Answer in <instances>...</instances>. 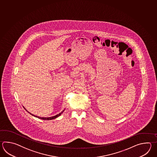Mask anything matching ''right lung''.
<instances>
[{
  "label": "right lung",
  "instance_id": "1",
  "mask_svg": "<svg viewBox=\"0 0 157 157\" xmlns=\"http://www.w3.org/2000/svg\"><path fill=\"white\" fill-rule=\"evenodd\" d=\"M24 108H25V109H25V108L24 107ZM65 110V109L63 110L62 112H61L60 113L58 114L57 115H56V116H53V117H39V116H35V115H33V114L31 113H30L29 112H28L27 110L26 109L27 112H29V113L31 114V115H32V116H33L34 117H36V118H39V119H41V120H53V119H55V118H56L57 117H59V116H60V115L62 114V113H63V112H64V110Z\"/></svg>",
  "mask_w": 157,
  "mask_h": 157
}]
</instances>
